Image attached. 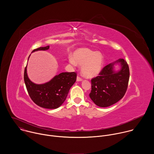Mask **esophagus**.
<instances>
[{
    "instance_id": "34e87169",
    "label": "esophagus",
    "mask_w": 154,
    "mask_h": 154,
    "mask_svg": "<svg viewBox=\"0 0 154 154\" xmlns=\"http://www.w3.org/2000/svg\"><path fill=\"white\" fill-rule=\"evenodd\" d=\"M82 78H80V77L77 76V82H80V81H82Z\"/></svg>"
}]
</instances>
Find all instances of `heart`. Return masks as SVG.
Returning a JSON list of instances; mask_svg holds the SVG:
<instances>
[{"instance_id": "b5f03b06", "label": "heart", "mask_w": 154, "mask_h": 154, "mask_svg": "<svg viewBox=\"0 0 154 154\" xmlns=\"http://www.w3.org/2000/svg\"><path fill=\"white\" fill-rule=\"evenodd\" d=\"M69 61L73 65H76V63L82 65L81 72L85 77L93 78L97 76L102 69L103 57L100 52L81 48L73 53V58L69 57Z\"/></svg>"}]
</instances>
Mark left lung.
I'll list each match as a JSON object with an SVG mask.
<instances>
[{
	"instance_id": "obj_1",
	"label": "left lung",
	"mask_w": 154,
	"mask_h": 154,
	"mask_svg": "<svg viewBox=\"0 0 154 154\" xmlns=\"http://www.w3.org/2000/svg\"><path fill=\"white\" fill-rule=\"evenodd\" d=\"M117 64L120 69L116 71L114 66ZM129 75L128 66L122 58L106 65L99 76L91 80L90 97L100 107L115 104L124 97L127 89Z\"/></svg>"
}]
</instances>
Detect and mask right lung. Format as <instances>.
<instances>
[{
	"label": "right lung",
	"mask_w": 154,
	"mask_h": 154,
	"mask_svg": "<svg viewBox=\"0 0 154 154\" xmlns=\"http://www.w3.org/2000/svg\"><path fill=\"white\" fill-rule=\"evenodd\" d=\"M49 49V46L41 47L33 50L32 52L47 51ZM77 74L74 72H61L45 83L36 84L27 75V66L24 75L27 90L32 100L37 105L48 109L57 108L63 103L71 86L75 82Z\"/></svg>",
	"instance_id": "obj_1"
}]
</instances>
